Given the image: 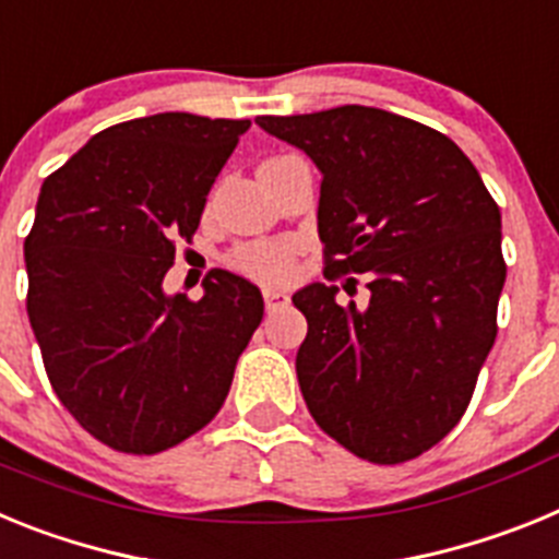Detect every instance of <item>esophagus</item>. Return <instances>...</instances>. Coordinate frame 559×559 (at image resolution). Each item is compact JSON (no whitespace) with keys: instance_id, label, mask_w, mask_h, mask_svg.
I'll use <instances>...</instances> for the list:
<instances>
[{"instance_id":"1","label":"esophagus","mask_w":559,"mask_h":559,"mask_svg":"<svg viewBox=\"0 0 559 559\" xmlns=\"http://www.w3.org/2000/svg\"><path fill=\"white\" fill-rule=\"evenodd\" d=\"M263 302H265V310L274 313V310L285 308V305L290 302V296L280 288H263Z\"/></svg>"}]
</instances>
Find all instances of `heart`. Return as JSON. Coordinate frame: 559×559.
Returning a JSON list of instances; mask_svg holds the SVG:
<instances>
[{"label":"heart","mask_w":559,"mask_h":559,"mask_svg":"<svg viewBox=\"0 0 559 559\" xmlns=\"http://www.w3.org/2000/svg\"><path fill=\"white\" fill-rule=\"evenodd\" d=\"M235 269L263 280V283H283L294 274V246L290 243H249L235 251Z\"/></svg>","instance_id":"1"}]
</instances>
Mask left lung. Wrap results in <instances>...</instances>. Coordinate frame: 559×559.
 Wrapping results in <instances>:
<instances>
[{
  "label": "left lung",
  "instance_id": "8db88e82",
  "mask_svg": "<svg viewBox=\"0 0 559 559\" xmlns=\"http://www.w3.org/2000/svg\"><path fill=\"white\" fill-rule=\"evenodd\" d=\"M257 126L322 170L324 276L369 274L360 310L335 302V285L294 294L308 319L296 353L308 412L355 456L408 462L456 428L496 341L498 204L456 142L383 108Z\"/></svg>",
  "mask_w": 559,
  "mask_h": 559
}]
</instances>
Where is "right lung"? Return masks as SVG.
<instances>
[{"instance_id": "add662e5", "label": "right lung", "mask_w": 559, "mask_h": 559, "mask_svg": "<svg viewBox=\"0 0 559 559\" xmlns=\"http://www.w3.org/2000/svg\"><path fill=\"white\" fill-rule=\"evenodd\" d=\"M249 126L187 111L120 122L38 192L29 328L63 408L114 451L151 456L201 431L263 322L260 288L229 271H212L195 302L162 290Z\"/></svg>"}]
</instances>
